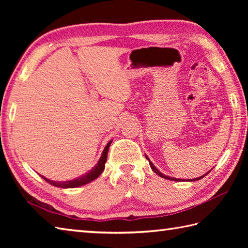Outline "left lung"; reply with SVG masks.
I'll return each instance as SVG.
<instances>
[{
	"mask_svg": "<svg viewBox=\"0 0 248 248\" xmlns=\"http://www.w3.org/2000/svg\"><path fill=\"white\" fill-rule=\"evenodd\" d=\"M146 156V159L147 160H148L149 161V164H150V167H151V170H154L155 173H156V175H159L160 177H162V178H164V179H167V180H172V181H181L182 180V179H177V178H172V177H170V176H166V175H164V173H162L159 170H157V168L154 165V164H152V162L148 159V156H147V155H145ZM210 172V170L207 172V173H204V175H202V176H200V177H198V178H195V179H188V180H184V179H183V180L182 181H197V180H200V179H202V178H203L204 176H207L208 175V173Z\"/></svg>",
	"mask_w": 248,
	"mask_h": 248,
	"instance_id": "obj_1",
	"label": "left lung"
}]
</instances>
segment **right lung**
<instances>
[{"label": "right lung", "instance_id": "right-lung-1", "mask_svg": "<svg viewBox=\"0 0 248 248\" xmlns=\"http://www.w3.org/2000/svg\"><path fill=\"white\" fill-rule=\"evenodd\" d=\"M110 143H112V140H109L108 143V145L105 146V148H104V150L102 152L101 156H100V159H99L98 163L96 164V166L93 167L91 170L85 173V175H82L81 177H78L77 179H73V180H69V181H53V180H50V179L45 178L44 176H41V175L40 176L43 177L46 182L52 184V186H54L56 187L73 188V187L85 186V184L93 181L94 179H97L100 175H101L102 171L104 170L105 162H107V157H108V151Z\"/></svg>", "mask_w": 248, "mask_h": 248}]
</instances>
